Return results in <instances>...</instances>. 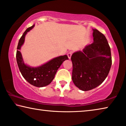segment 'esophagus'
Returning <instances> with one entry per match:
<instances>
[{"label": "esophagus", "instance_id": "1", "mask_svg": "<svg viewBox=\"0 0 126 126\" xmlns=\"http://www.w3.org/2000/svg\"><path fill=\"white\" fill-rule=\"evenodd\" d=\"M72 54H73V52H71V51H70V52H69V53H67V56H68V57H69V59H71Z\"/></svg>", "mask_w": 126, "mask_h": 126}]
</instances>
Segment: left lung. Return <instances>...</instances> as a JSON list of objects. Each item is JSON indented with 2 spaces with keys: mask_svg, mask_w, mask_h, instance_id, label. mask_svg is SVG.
Returning <instances> with one entry per match:
<instances>
[{
  "mask_svg": "<svg viewBox=\"0 0 126 126\" xmlns=\"http://www.w3.org/2000/svg\"><path fill=\"white\" fill-rule=\"evenodd\" d=\"M94 42L86 46L82 51L71 56L72 80L82 91L95 88L104 81L112 65L110 48L104 35L93 29Z\"/></svg>",
  "mask_w": 126,
  "mask_h": 126,
  "instance_id": "obj_1",
  "label": "left lung"
}]
</instances>
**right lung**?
Returning a JSON list of instances; mask_svg holds the SVG:
<instances>
[{"label": "right lung", "mask_w": 126, "mask_h": 126, "mask_svg": "<svg viewBox=\"0 0 126 126\" xmlns=\"http://www.w3.org/2000/svg\"><path fill=\"white\" fill-rule=\"evenodd\" d=\"M34 26V24L27 29L19 39L17 46L18 50H16V59L18 67L23 77L31 85L40 88L48 85L52 82L59 68L63 61L69 59L67 56L65 55L55 57L38 67H33L26 65L24 63L21 52L19 50L24 44L26 34Z\"/></svg>", "instance_id": "right-lung-1"}]
</instances>
